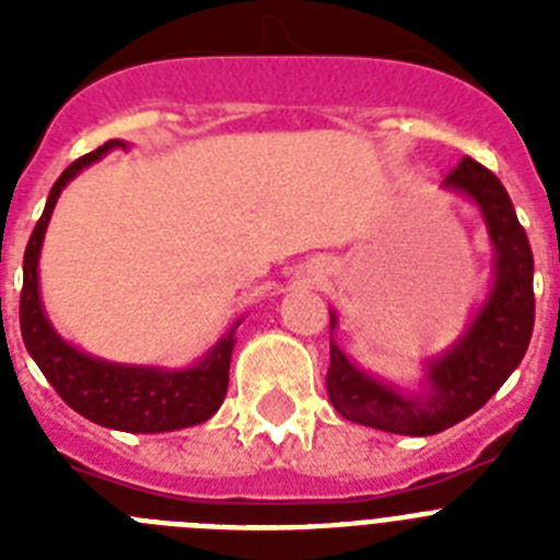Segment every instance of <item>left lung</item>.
Listing matches in <instances>:
<instances>
[{"mask_svg":"<svg viewBox=\"0 0 560 560\" xmlns=\"http://www.w3.org/2000/svg\"><path fill=\"white\" fill-rule=\"evenodd\" d=\"M446 185L468 192L485 212L497 246V283L468 334L454 345L452 353L432 364V395L427 398H407L370 378L330 341V368L325 378L328 398L336 412L353 423L409 438L443 432L482 409L527 353L536 323L533 252L511 196L502 182L471 156H463L459 165L448 171Z\"/></svg>","mask_w":560,"mask_h":560,"instance_id":"8db88e82","label":"left lung"}]
</instances>
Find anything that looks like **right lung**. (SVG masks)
<instances>
[{
  "instance_id": "right-lung-1",
  "label": "right lung",
  "mask_w": 560,
  "mask_h": 560,
  "mask_svg": "<svg viewBox=\"0 0 560 560\" xmlns=\"http://www.w3.org/2000/svg\"><path fill=\"white\" fill-rule=\"evenodd\" d=\"M114 145H122V142L112 140L72 162L49 190L47 207H44L42 219H38L36 230L27 241V249H24V283L22 300H19V325H22L24 348L33 355L44 378L61 395L63 404L92 423L142 434L196 427V423H205L207 418H212L224 404L226 384H230V355L232 345H235L232 330L192 370L162 373V370L151 368H122V364L97 361L92 355L78 353L75 348H69L67 341L49 328L47 316L42 311V300H38V252H42L52 207H56L63 185L81 167L101 160L103 153Z\"/></svg>"
}]
</instances>
